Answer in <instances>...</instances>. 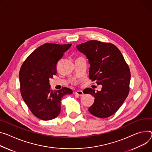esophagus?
<instances>
[{
  "label": "esophagus",
  "mask_w": 152,
  "mask_h": 152,
  "mask_svg": "<svg viewBox=\"0 0 152 152\" xmlns=\"http://www.w3.org/2000/svg\"><path fill=\"white\" fill-rule=\"evenodd\" d=\"M75 94H77V95H78V96H82L84 95L83 91H81V90H77V91H76L75 92Z\"/></svg>",
  "instance_id": "1"
}]
</instances>
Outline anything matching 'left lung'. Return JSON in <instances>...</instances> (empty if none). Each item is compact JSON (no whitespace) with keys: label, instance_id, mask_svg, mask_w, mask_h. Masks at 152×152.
<instances>
[{"label":"left lung","instance_id":"1","mask_svg":"<svg viewBox=\"0 0 152 152\" xmlns=\"http://www.w3.org/2000/svg\"><path fill=\"white\" fill-rule=\"evenodd\" d=\"M90 64L89 78L102 87L100 91L88 88L84 93L94 96L89 112L100 118L115 113L127 97L130 90V71L120 50L113 44L89 40L77 45Z\"/></svg>","mask_w":152,"mask_h":152}]
</instances>
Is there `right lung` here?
Segmentation results:
<instances>
[{
  "label": "right lung",
  "mask_w": 152,
  "mask_h": 152,
  "mask_svg": "<svg viewBox=\"0 0 152 152\" xmlns=\"http://www.w3.org/2000/svg\"><path fill=\"white\" fill-rule=\"evenodd\" d=\"M72 44L46 43L36 48L23 62L19 72L22 97L31 113L37 118L48 121L61 112L64 96L72 94L66 87L53 91L49 79L57 73L56 65Z\"/></svg>",
  "instance_id": "1"
}]
</instances>
